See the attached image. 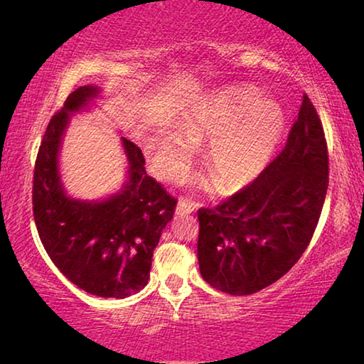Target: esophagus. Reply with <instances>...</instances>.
<instances>
[{
	"label": "esophagus",
	"mask_w": 364,
	"mask_h": 364,
	"mask_svg": "<svg viewBox=\"0 0 364 364\" xmlns=\"http://www.w3.org/2000/svg\"><path fill=\"white\" fill-rule=\"evenodd\" d=\"M196 208H197L196 202L188 200V199H181L176 205V213L178 215H188V213H193Z\"/></svg>",
	"instance_id": "obj_1"
}]
</instances>
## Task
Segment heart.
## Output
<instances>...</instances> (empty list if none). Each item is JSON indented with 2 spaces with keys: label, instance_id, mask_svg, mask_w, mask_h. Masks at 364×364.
Listing matches in <instances>:
<instances>
[{
  "label": "heart",
  "instance_id": "obj_1",
  "mask_svg": "<svg viewBox=\"0 0 364 364\" xmlns=\"http://www.w3.org/2000/svg\"><path fill=\"white\" fill-rule=\"evenodd\" d=\"M286 117L278 104L260 101L250 86H234L202 104L183 123V132L160 130L152 165L178 181L188 173L194 144L210 141L207 168L221 193L247 186L267 168L284 132Z\"/></svg>",
  "mask_w": 364,
  "mask_h": 364
}]
</instances>
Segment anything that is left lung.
Listing matches in <instances>:
<instances>
[{
  "label": "left lung",
  "mask_w": 364,
  "mask_h": 364,
  "mask_svg": "<svg viewBox=\"0 0 364 364\" xmlns=\"http://www.w3.org/2000/svg\"><path fill=\"white\" fill-rule=\"evenodd\" d=\"M329 186L323 123L304 95L286 146L247 186L199 208L197 258L204 281L250 295L282 278L304 255Z\"/></svg>",
  "instance_id": "1"
}]
</instances>
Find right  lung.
Segmentation results:
<instances>
[{"label": "right lung", "mask_w": 364, "mask_h": 364, "mask_svg": "<svg viewBox=\"0 0 364 364\" xmlns=\"http://www.w3.org/2000/svg\"><path fill=\"white\" fill-rule=\"evenodd\" d=\"M97 95L80 86L51 117L33 171V218L41 244L67 279L88 294L125 299L147 284L154 249L173 218L176 199L146 173L144 156L122 138L130 162L128 181L104 202L67 197L58 171V152L69 114Z\"/></svg>", "instance_id": "right-lung-1"}]
</instances>
